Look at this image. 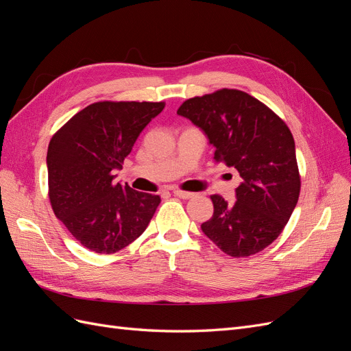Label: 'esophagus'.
I'll use <instances>...</instances> for the list:
<instances>
[{"instance_id":"esophagus-1","label":"esophagus","mask_w":351,"mask_h":351,"mask_svg":"<svg viewBox=\"0 0 351 351\" xmlns=\"http://www.w3.org/2000/svg\"><path fill=\"white\" fill-rule=\"evenodd\" d=\"M173 193H174L177 197H180V199H190V197L195 196V193L184 192V190H180V189H174Z\"/></svg>"}]
</instances>
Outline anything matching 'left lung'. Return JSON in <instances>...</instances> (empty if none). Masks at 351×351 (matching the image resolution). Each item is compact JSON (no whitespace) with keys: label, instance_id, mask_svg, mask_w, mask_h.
<instances>
[{"label":"left lung","instance_id":"8db88e82","mask_svg":"<svg viewBox=\"0 0 351 351\" xmlns=\"http://www.w3.org/2000/svg\"><path fill=\"white\" fill-rule=\"evenodd\" d=\"M208 136L214 159L234 167L241 183L236 204L212 195L214 215L200 226L230 256L246 258L268 247L289 222L300 195L293 134L267 105L237 89L184 101L177 110Z\"/></svg>","mask_w":351,"mask_h":351}]
</instances>
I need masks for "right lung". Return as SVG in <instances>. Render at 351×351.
Wrapping results in <instances>:
<instances>
[{
    "label": "right lung",
    "mask_w": 351,
    "mask_h": 351,
    "mask_svg": "<svg viewBox=\"0 0 351 351\" xmlns=\"http://www.w3.org/2000/svg\"><path fill=\"white\" fill-rule=\"evenodd\" d=\"M164 102L102 101L88 105L48 146L49 202L82 246L115 253L149 226L161 197L114 182L137 137Z\"/></svg>",
    "instance_id": "add662e5"
}]
</instances>
